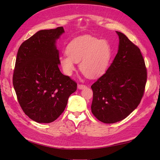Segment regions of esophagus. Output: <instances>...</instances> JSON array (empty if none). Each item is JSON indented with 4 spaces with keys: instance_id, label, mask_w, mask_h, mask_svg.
Masks as SVG:
<instances>
[{
    "instance_id": "34e87169",
    "label": "esophagus",
    "mask_w": 160,
    "mask_h": 160,
    "mask_svg": "<svg viewBox=\"0 0 160 160\" xmlns=\"http://www.w3.org/2000/svg\"><path fill=\"white\" fill-rule=\"evenodd\" d=\"M87 87V86L85 84H78V88L79 89H85Z\"/></svg>"
}]
</instances>
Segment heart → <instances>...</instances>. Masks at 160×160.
Here are the masks:
<instances>
[{
    "instance_id": "obj_1",
    "label": "heart",
    "mask_w": 160,
    "mask_h": 160,
    "mask_svg": "<svg viewBox=\"0 0 160 160\" xmlns=\"http://www.w3.org/2000/svg\"><path fill=\"white\" fill-rule=\"evenodd\" d=\"M112 57V49L108 41L90 36L78 37L71 40L66 48V54L60 57L64 73L71 76L76 62L84 76L91 78L100 77L106 72Z\"/></svg>"
}]
</instances>
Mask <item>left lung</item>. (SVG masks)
<instances>
[{
	"label": "left lung",
	"instance_id": "left-lung-1",
	"mask_svg": "<svg viewBox=\"0 0 160 160\" xmlns=\"http://www.w3.org/2000/svg\"><path fill=\"white\" fill-rule=\"evenodd\" d=\"M119 36L117 55L106 73L91 85V112L98 120L112 124L124 120L140 104L147 70L140 49L124 33Z\"/></svg>",
	"mask_w": 160,
	"mask_h": 160
}]
</instances>
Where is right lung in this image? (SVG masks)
Listing matches in <instances>:
<instances>
[{
  "label": "right lung",
  "mask_w": 160,
  "mask_h": 160,
  "mask_svg": "<svg viewBox=\"0 0 160 160\" xmlns=\"http://www.w3.org/2000/svg\"><path fill=\"white\" fill-rule=\"evenodd\" d=\"M62 27L45 29L20 46L13 73V85L20 107L38 123H50L65 108L77 83L60 72L56 41Z\"/></svg>",
  "instance_id": "1"
}]
</instances>
